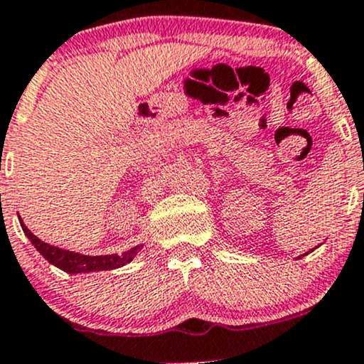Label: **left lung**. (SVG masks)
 I'll return each instance as SVG.
<instances>
[{"mask_svg":"<svg viewBox=\"0 0 364 364\" xmlns=\"http://www.w3.org/2000/svg\"><path fill=\"white\" fill-rule=\"evenodd\" d=\"M309 252H312V250H309ZM301 256H305V254H301ZM301 256H299V257H301Z\"/></svg>","mask_w":364,"mask_h":364,"instance_id":"obj_1","label":"left lung"}]
</instances>
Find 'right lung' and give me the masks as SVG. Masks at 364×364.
Segmentation results:
<instances>
[{
  "instance_id": "add662e5",
  "label": "right lung",
  "mask_w": 364,
  "mask_h": 364,
  "mask_svg": "<svg viewBox=\"0 0 364 364\" xmlns=\"http://www.w3.org/2000/svg\"><path fill=\"white\" fill-rule=\"evenodd\" d=\"M21 220L22 231L26 233V237L29 238V242L35 245V249L48 261L50 264L58 266L63 272L70 273V275H77V273H89V272H103V269H115L121 268L127 263L134 259L138 252L141 250L144 245H136L133 249L126 250L122 254H107V256H84V254L73 252V250L59 249V247L50 245V243L42 242L38 237L31 233L28 230L24 223Z\"/></svg>"
}]
</instances>
